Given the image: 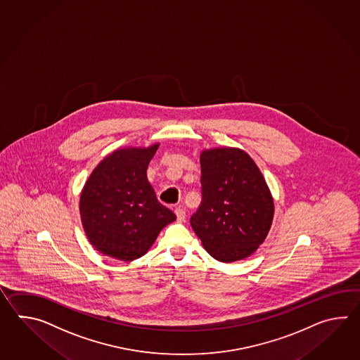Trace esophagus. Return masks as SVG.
Segmentation results:
<instances>
[{"mask_svg": "<svg viewBox=\"0 0 360 360\" xmlns=\"http://www.w3.org/2000/svg\"><path fill=\"white\" fill-rule=\"evenodd\" d=\"M175 214H176L177 220H179V221H185V210H184L183 207H176V208H175Z\"/></svg>", "mask_w": 360, "mask_h": 360, "instance_id": "34e87169", "label": "esophagus"}]
</instances>
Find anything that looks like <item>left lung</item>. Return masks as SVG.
<instances>
[{
  "label": "left lung",
  "instance_id": "8db88e82",
  "mask_svg": "<svg viewBox=\"0 0 360 360\" xmlns=\"http://www.w3.org/2000/svg\"><path fill=\"white\" fill-rule=\"evenodd\" d=\"M202 202L191 228L214 259L243 260L265 240L274 202L259 167L237 148L200 153Z\"/></svg>",
  "mask_w": 360,
  "mask_h": 360
}]
</instances>
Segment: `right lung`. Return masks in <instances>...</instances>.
I'll use <instances>...</instances> for the list:
<instances>
[{"mask_svg":"<svg viewBox=\"0 0 360 360\" xmlns=\"http://www.w3.org/2000/svg\"><path fill=\"white\" fill-rule=\"evenodd\" d=\"M160 144L123 148L92 171L79 199L84 233L99 252L136 260L176 214L163 206L148 181L146 169Z\"/></svg>","mask_w":360,"mask_h":360,"instance_id":"add662e5","label":"right lung"}]
</instances>
